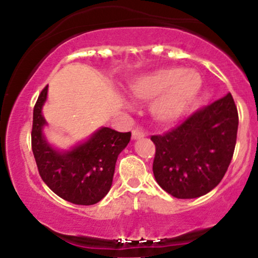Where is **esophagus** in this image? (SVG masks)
<instances>
[{"label":"esophagus","instance_id":"esophagus-1","mask_svg":"<svg viewBox=\"0 0 258 258\" xmlns=\"http://www.w3.org/2000/svg\"><path fill=\"white\" fill-rule=\"evenodd\" d=\"M144 137V133L138 131V130H135V131H132V139L133 141H136V139H139V138H143Z\"/></svg>","mask_w":258,"mask_h":258}]
</instances>
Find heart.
<instances>
[{
  "label": "heart",
  "instance_id": "b5f03b06",
  "mask_svg": "<svg viewBox=\"0 0 258 258\" xmlns=\"http://www.w3.org/2000/svg\"><path fill=\"white\" fill-rule=\"evenodd\" d=\"M203 86L195 69L164 67L138 76L130 84L133 99L150 102L153 120L161 126L176 123L189 111Z\"/></svg>",
  "mask_w": 258,
  "mask_h": 258
}]
</instances>
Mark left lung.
<instances>
[{"label":"left lung","instance_id":"8db88e82","mask_svg":"<svg viewBox=\"0 0 258 258\" xmlns=\"http://www.w3.org/2000/svg\"><path fill=\"white\" fill-rule=\"evenodd\" d=\"M239 117L232 94L209 103L164 136L153 172L158 184L177 199L203 197L218 185L232 161Z\"/></svg>","mask_w":258,"mask_h":258}]
</instances>
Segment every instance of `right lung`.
Wrapping results in <instances>:
<instances>
[{"label": "right lung", "instance_id": "add662e5", "mask_svg": "<svg viewBox=\"0 0 258 258\" xmlns=\"http://www.w3.org/2000/svg\"><path fill=\"white\" fill-rule=\"evenodd\" d=\"M48 94L43 88L34 108L31 144L38 172L47 186L61 199L76 205H93L110 190L115 164L128 144L131 132L100 127L68 149H59L44 136L48 126L42 114Z\"/></svg>", "mask_w": 258, "mask_h": 258}]
</instances>
